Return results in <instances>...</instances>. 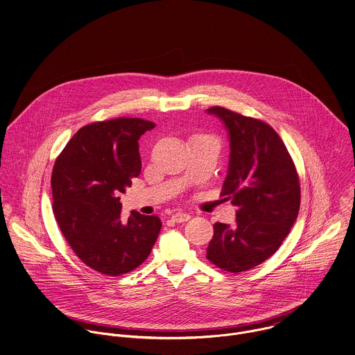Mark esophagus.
<instances>
[{
  "mask_svg": "<svg viewBox=\"0 0 355 355\" xmlns=\"http://www.w3.org/2000/svg\"><path fill=\"white\" fill-rule=\"evenodd\" d=\"M191 218V216L189 213H176L172 216V220L175 223H184V221H189Z\"/></svg>",
  "mask_w": 355,
  "mask_h": 355,
  "instance_id": "1",
  "label": "esophagus"
}]
</instances>
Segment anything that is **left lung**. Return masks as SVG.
<instances>
[{
    "label": "left lung",
    "instance_id": "8db88e82",
    "mask_svg": "<svg viewBox=\"0 0 355 355\" xmlns=\"http://www.w3.org/2000/svg\"><path fill=\"white\" fill-rule=\"evenodd\" d=\"M231 142L221 197L238 206L236 224L213 225L206 258L231 273L262 263L282 246L298 217L301 186L297 166L279 134L265 121L211 106Z\"/></svg>",
    "mask_w": 355,
    "mask_h": 355
}]
</instances>
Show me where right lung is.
<instances>
[{
  "instance_id": "right-lung-1",
  "label": "right lung",
  "mask_w": 355,
  "mask_h": 355,
  "mask_svg": "<svg viewBox=\"0 0 355 355\" xmlns=\"http://www.w3.org/2000/svg\"><path fill=\"white\" fill-rule=\"evenodd\" d=\"M155 124L117 117L82 127L55 158L51 172L53 213L82 262L105 276L138 268L161 230L157 216H121L120 194L141 173L138 141Z\"/></svg>"
}]
</instances>
